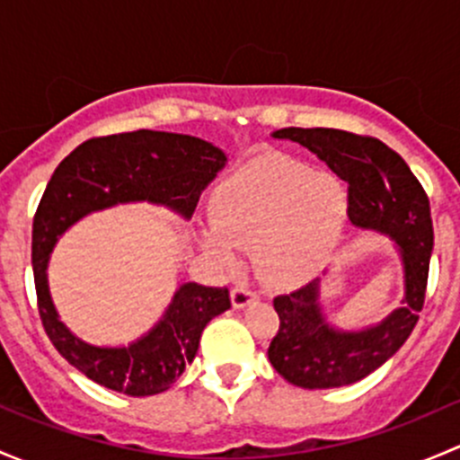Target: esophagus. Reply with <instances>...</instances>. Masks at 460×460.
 <instances>
[{
  "label": "esophagus",
  "mask_w": 460,
  "mask_h": 460,
  "mask_svg": "<svg viewBox=\"0 0 460 460\" xmlns=\"http://www.w3.org/2000/svg\"><path fill=\"white\" fill-rule=\"evenodd\" d=\"M256 298H258V294L247 285V282H238V285L231 289V303H234L235 309L247 307V305L253 303Z\"/></svg>",
  "instance_id": "obj_1"
}]
</instances>
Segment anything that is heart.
<instances>
[{
	"mask_svg": "<svg viewBox=\"0 0 460 460\" xmlns=\"http://www.w3.org/2000/svg\"><path fill=\"white\" fill-rule=\"evenodd\" d=\"M347 213L349 198L341 180L285 155H262L220 184L213 226L202 243L220 262L234 258V247L258 244V271L267 280L289 282L336 243Z\"/></svg>",
	"mask_w": 460,
	"mask_h": 460,
	"instance_id": "b5f03b06",
	"label": "heart"
}]
</instances>
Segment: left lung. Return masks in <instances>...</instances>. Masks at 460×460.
I'll return each mask as SVG.
<instances>
[{
    "instance_id": "obj_1",
    "label": "left lung",
    "mask_w": 460,
    "mask_h": 460,
    "mask_svg": "<svg viewBox=\"0 0 460 460\" xmlns=\"http://www.w3.org/2000/svg\"><path fill=\"white\" fill-rule=\"evenodd\" d=\"M278 140L303 144L347 182L349 220L396 243L405 269V300L392 316L363 332L333 329L320 309V280L273 298L280 318L269 342L273 369L296 387L351 385L392 358L410 338L425 303L434 226L425 189L407 162L372 136L341 128H280Z\"/></svg>"
}]
</instances>
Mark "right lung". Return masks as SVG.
<instances>
[{"mask_svg": "<svg viewBox=\"0 0 460 460\" xmlns=\"http://www.w3.org/2000/svg\"><path fill=\"white\" fill-rule=\"evenodd\" d=\"M225 162V153L200 137L146 128L91 137L59 162L32 217V273L46 336L86 378L127 396L166 392L196 358L208 320L231 307L229 289L187 282L164 318L137 342L86 345L59 323L49 294L46 264L58 238L86 213L119 202L166 204L191 217L202 189Z\"/></svg>", "mask_w": 460, "mask_h": 460, "instance_id": "add662e5", "label": "right lung"}]
</instances>
